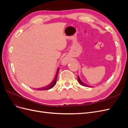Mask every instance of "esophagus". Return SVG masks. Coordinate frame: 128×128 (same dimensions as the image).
<instances>
[{
  "label": "esophagus",
  "instance_id": "esophagus-1",
  "mask_svg": "<svg viewBox=\"0 0 128 128\" xmlns=\"http://www.w3.org/2000/svg\"><path fill=\"white\" fill-rule=\"evenodd\" d=\"M67 62V61L66 60H62V64H66Z\"/></svg>",
  "mask_w": 128,
  "mask_h": 128
}]
</instances>
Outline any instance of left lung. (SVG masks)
<instances>
[{"mask_svg": "<svg viewBox=\"0 0 128 128\" xmlns=\"http://www.w3.org/2000/svg\"><path fill=\"white\" fill-rule=\"evenodd\" d=\"M78 81L79 82V83L81 84V85H82V86H88L87 84H85L84 83H83L82 80H80V77H79V76H78Z\"/></svg>", "mask_w": 128, "mask_h": 128, "instance_id": "obj_1", "label": "left lung"}]
</instances>
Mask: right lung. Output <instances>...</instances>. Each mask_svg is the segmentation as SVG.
Instances as JSON below:
<instances>
[{"instance_id": "right-lung-1", "label": "right lung", "mask_w": 128, "mask_h": 128, "mask_svg": "<svg viewBox=\"0 0 128 128\" xmlns=\"http://www.w3.org/2000/svg\"><path fill=\"white\" fill-rule=\"evenodd\" d=\"M59 68L57 69V71H56V76L54 77V79L51 82V84H50L48 86H46L45 87L43 88H38V90H48V89H50L52 88L54 86H55V84H56V80H57V76H58V72H59Z\"/></svg>"}]
</instances>
